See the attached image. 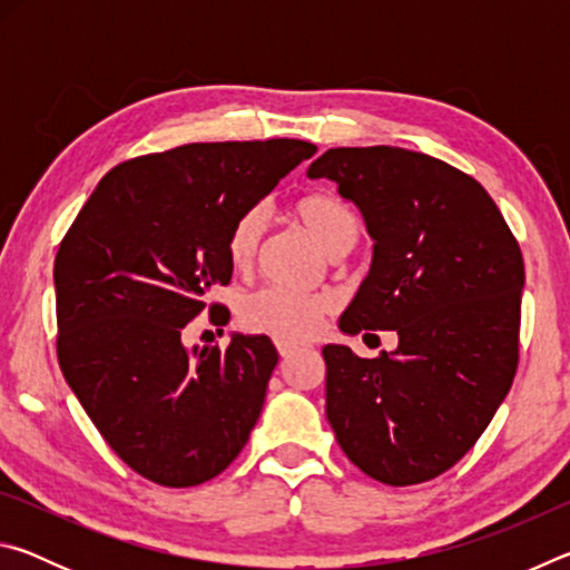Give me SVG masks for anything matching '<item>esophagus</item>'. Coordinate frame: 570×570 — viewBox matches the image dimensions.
Returning a JSON list of instances; mask_svg holds the SVG:
<instances>
[{"label": "esophagus", "mask_w": 570, "mask_h": 570, "mask_svg": "<svg viewBox=\"0 0 570 570\" xmlns=\"http://www.w3.org/2000/svg\"><path fill=\"white\" fill-rule=\"evenodd\" d=\"M276 350H278V354H282L284 360H286V356H292V354L298 350V346H296L294 342H276Z\"/></svg>", "instance_id": "obj_1"}]
</instances>
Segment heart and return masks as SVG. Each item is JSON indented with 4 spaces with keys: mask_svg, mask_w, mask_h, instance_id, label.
<instances>
[{
    "mask_svg": "<svg viewBox=\"0 0 570 570\" xmlns=\"http://www.w3.org/2000/svg\"><path fill=\"white\" fill-rule=\"evenodd\" d=\"M294 216L302 220L326 248V254L342 256L362 234L360 216L334 193H306L294 204ZM266 228L264 208H248L240 214L226 238V256L234 272H248L258 256ZM334 308V298L320 292H288L268 286L250 294L240 304V324L254 334H266L276 342H306L320 332L324 316Z\"/></svg>",
    "mask_w": 570,
    "mask_h": 570,
    "instance_id": "1",
    "label": "heart"
}]
</instances>
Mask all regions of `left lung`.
Returning a JSON list of instances; mask_svg holds the SVG:
<instances>
[{
    "instance_id": "1",
    "label": "left lung",
    "mask_w": 570,
    "mask_h": 570,
    "mask_svg": "<svg viewBox=\"0 0 570 570\" xmlns=\"http://www.w3.org/2000/svg\"><path fill=\"white\" fill-rule=\"evenodd\" d=\"M362 210L370 274L344 334L397 332L362 360L326 344V420L356 468L384 485L450 470L498 412L518 370L523 254L475 178L424 153L332 148L306 170Z\"/></svg>"
}]
</instances>
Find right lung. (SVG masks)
<instances>
[{
	"mask_svg": "<svg viewBox=\"0 0 570 570\" xmlns=\"http://www.w3.org/2000/svg\"><path fill=\"white\" fill-rule=\"evenodd\" d=\"M306 140L190 142L125 160L92 190L55 258L57 360L105 442L138 475L200 485L248 442L278 362L268 336L226 352L183 344L234 268L226 238L244 210L312 158ZM224 332V330H220Z\"/></svg>",
	"mask_w": 570,
	"mask_h": 570,
	"instance_id": "add662e5",
	"label": "right lung"
}]
</instances>
